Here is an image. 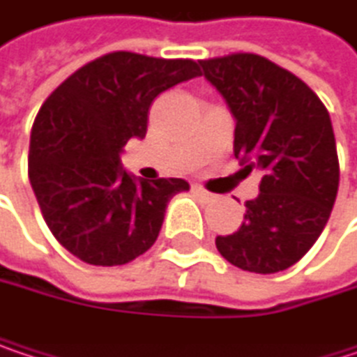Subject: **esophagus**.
Instances as JSON below:
<instances>
[{
  "instance_id": "1",
  "label": "esophagus",
  "mask_w": 357,
  "mask_h": 357,
  "mask_svg": "<svg viewBox=\"0 0 357 357\" xmlns=\"http://www.w3.org/2000/svg\"><path fill=\"white\" fill-rule=\"evenodd\" d=\"M193 193L195 195H199V197H206V199H210L212 197V193L210 191H206L204 187H199V185H193Z\"/></svg>"
}]
</instances>
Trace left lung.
<instances>
[{"label": "left lung", "mask_w": 357, "mask_h": 357, "mask_svg": "<svg viewBox=\"0 0 357 357\" xmlns=\"http://www.w3.org/2000/svg\"><path fill=\"white\" fill-rule=\"evenodd\" d=\"M235 116V158L262 172L245 220L216 248L233 266L272 274L299 262L328 222L339 189L331 116L293 73L256 54L199 60Z\"/></svg>", "instance_id": "8db88e82"}]
</instances>
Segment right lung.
Here are the masks:
<instances>
[{
	"instance_id": "add662e5",
	"label": "right lung",
	"mask_w": 357,
	"mask_h": 357,
	"mask_svg": "<svg viewBox=\"0 0 357 357\" xmlns=\"http://www.w3.org/2000/svg\"><path fill=\"white\" fill-rule=\"evenodd\" d=\"M199 77L193 60L105 54L70 75L41 105L29 178L54 237L93 266H120L158 239L183 178L147 183L120 166L128 139H143L162 91Z\"/></svg>"
}]
</instances>
